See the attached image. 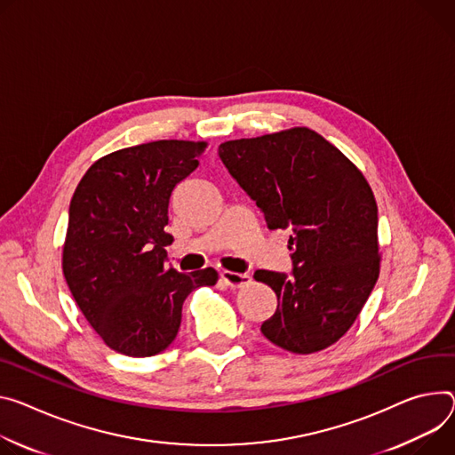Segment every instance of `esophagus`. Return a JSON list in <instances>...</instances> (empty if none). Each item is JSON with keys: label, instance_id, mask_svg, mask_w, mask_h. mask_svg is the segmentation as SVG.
Returning a JSON list of instances; mask_svg holds the SVG:
<instances>
[{"label": "esophagus", "instance_id": "1", "mask_svg": "<svg viewBox=\"0 0 455 455\" xmlns=\"http://www.w3.org/2000/svg\"><path fill=\"white\" fill-rule=\"evenodd\" d=\"M221 279L230 286V288H239L251 283V275L249 274H239V272H230V270H223Z\"/></svg>", "mask_w": 455, "mask_h": 455}]
</instances>
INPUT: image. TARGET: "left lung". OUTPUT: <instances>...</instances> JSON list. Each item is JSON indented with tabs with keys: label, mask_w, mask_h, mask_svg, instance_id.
I'll list each match as a JSON object with an SVG mask.
<instances>
[{
	"label": "left lung",
	"mask_w": 455,
	"mask_h": 455,
	"mask_svg": "<svg viewBox=\"0 0 455 455\" xmlns=\"http://www.w3.org/2000/svg\"><path fill=\"white\" fill-rule=\"evenodd\" d=\"M223 164L270 230H291L292 272L256 270L277 296L263 336L294 354L334 345L379 277L378 203L355 164L298 127L220 145Z\"/></svg>",
	"instance_id": "8db88e82"
}]
</instances>
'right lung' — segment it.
<instances>
[{
    "label": "right lung",
    "instance_id": "add662e5",
    "mask_svg": "<svg viewBox=\"0 0 455 455\" xmlns=\"http://www.w3.org/2000/svg\"><path fill=\"white\" fill-rule=\"evenodd\" d=\"M206 143L159 140L98 159L68 209L63 274L98 336L112 350L148 357L178 336L181 308L214 268L178 272L164 265L171 196L190 176Z\"/></svg>",
    "mask_w": 455,
    "mask_h": 455
}]
</instances>
